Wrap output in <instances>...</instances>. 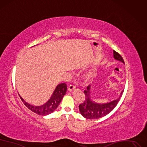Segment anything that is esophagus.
<instances>
[{
  "label": "esophagus",
  "instance_id": "34e87169",
  "mask_svg": "<svg viewBox=\"0 0 147 147\" xmlns=\"http://www.w3.org/2000/svg\"><path fill=\"white\" fill-rule=\"evenodd\" d=\"M75 88H76V86H74L73 85H70L68 87V91H73L74 90H75Z\"/></svg>",
  "mask_w": 147,
  "mask_h": 147
}]
</instances>
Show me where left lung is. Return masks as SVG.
I'll return each instance as SVG.
<instances>
[{
    "label": "left lung",
    "instance_id": "8db88e82",
    "mask_svg": "<svg viewBox=\"0 0 147 147\" xmlns=\"http://www.w3.org/2000/svg\"><path fill=\"white\" fill-rule=\"evenodd\" d=\"M113 57L116 60L121 61L124 63L123 59L118 53L113 50ZM91 85H88L87 88L84 91L85 96V101L79 106V111L85 118L88 119H96L104 117L110 113L118 104L120 100L123 90L121 93L116 100L111 101L107 104H98L92 101L91 98Z\"/></svg>",
    "mask_w": 147,
    "mask_h": 147
}]
</instances>
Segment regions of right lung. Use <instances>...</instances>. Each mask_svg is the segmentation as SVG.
<instances>
[{
	"mask_svg": "<svg viewBox=\"0 0 147 147\" xmlns=\"http://www.w3.org/2000/svg\"><path fill=\"white\" fill-rule=\"evenodd\" d=\"M67 89V86L66 84L62 83L59 84L56 86V89L54 90L50 99L45 104L40 106H34L30 105L28 103L25 102L19 94V96L24 105L31 111L40 116H46L50 115L57 108L63 97L66 94Z\"/></svg>",
	"mask_w": 147,
	"mask_h": 147,
	"instance_id": "add662e5",
	"label": "right lung"
}]
</instances>
